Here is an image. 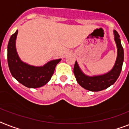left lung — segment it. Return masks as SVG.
<instances>
[{"instance_id":"8db88e82","label":"left lung","mask_w":129,"mask_h":129,"mask_svg":"<svg viewBox=\"0 0 129 129\" xmlns=\"http://www.w3.org/2000/svg\"><path fill=\"white\" fill-rule=\"evenodd\" d=\"M113 32L115 41L117 44V57L115 63L110 72L103 75L88 76L83 73L77 62L75 61L74 68V75L77 83L85 89L91 91H102L114 84L119 77L124 61V51L119 34L116 30H113Z\"/></svg>"}]
</instances>
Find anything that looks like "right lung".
I'll return each mask as SVG.
<instances>
[{
  "label": "right lung",
  "instance_id": "1",
  "mask_svg": "<svg viewBox=\"0 0 129 129\" xmlns=\"http://www.w3.org/2000/svg\"><path fill=\"white\" fill-rule=\"evenodd\" d=\"M18 30L10 37L8 44V64L12 75L23 85L28 88H38L50 81L54 74L56 65L61 59L49 61L44 66L36 67L23 62L16 49Z\"/></svg>",
  "mask_w": 129,
  "mask_h": 129
}]
</instances>
